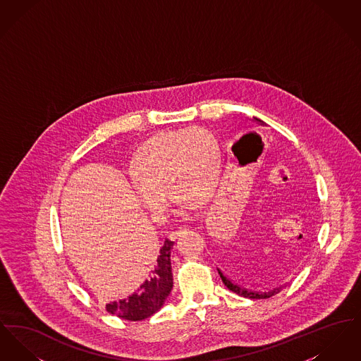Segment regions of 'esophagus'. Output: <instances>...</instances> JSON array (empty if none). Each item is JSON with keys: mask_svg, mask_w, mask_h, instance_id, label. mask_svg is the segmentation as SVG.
I'll list each match as a JSON object with an SVG mask.
<instances>
[{"mask_svg": "<svg viewBox=\"0 0 361 361\" xmlns=\"http://www.w3.org/2000/svg\"><path fill=\"white\" fill-rule=\"evenodd\" d=\"M185 231H187V228H178V230L173 231L172 234H171V237H172L173 240H177V238L181 237Z\"/></svg>", "mask_w": 361, "mask_h": 361, "instance_id": "1", "label": "esophagus"}]
</instances>
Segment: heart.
<instances>
[{
  "label": "heart",
  "mask_w": 361,
  "mask_h": 361,
  "mask_svg": "<svg viewBox=\"0 0 361 361\" xmlns=\"http://www.w3.org/2000/svg\"><path fill=\"white\" fill-rule=\"evenodd\" d=\"M130 188L137 203L161 219L174 196L176 212L188 218L199 200L207 202L219 187L222 158L209 133L187 128L157 134L146 140L133 158Z\"/></svg>",
  "instance_id": "1"
}]
</instances>
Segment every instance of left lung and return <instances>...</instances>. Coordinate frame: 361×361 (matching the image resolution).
<instances>
[{
	"mask_svg": "<svg viewBox=\"0 0 361 361\" xmlns=\"http://www.w3.org/2000/svg\"><path fill=\"white\" fill-rule=\"evenodd\" d=\"M252 121H256L259 126H267V123L259 121L257 118H253ZM218 272H219V275L222 277V281H224V286H226L230 291H233L234 293L240 295V296H243V298H249V299H267V298H271V296H274L276 293H279V292L281 291L284 287H287V284H288V283H284L283 286H279V287H276V288L271 290V291H253V290H249V288L242 287L238 283H235L234 280H231L228 276L224 275V272H222L219 268H218Z\"/></svg>",
	"mask_w": 361,
	"mask_h": 361,
	"instance_id": "left-lung-1",
	"label": "left lung"
}]
</instances>
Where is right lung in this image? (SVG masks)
Returning <instances> with one entry per match:
<instances>
[{
	"mask_svg": "<svg viewBox=\"0 0 361 361\" xmlns=\"http://www.w3.org/2000/svg\"><path fill=\"white\" fill-rule=\"evenodd\" d=\"M174 242L165 240L158 256L152 262L147 279L135 292L121 300L105 305V309L127 321H142L152 317L164 306L173 288L172 249Z\"/></svg>",
	"mask_w": 361,
	"mask_h": 361,
	"instance_id": "obj_1",
	"label": "right lung"
}]
</instances>
